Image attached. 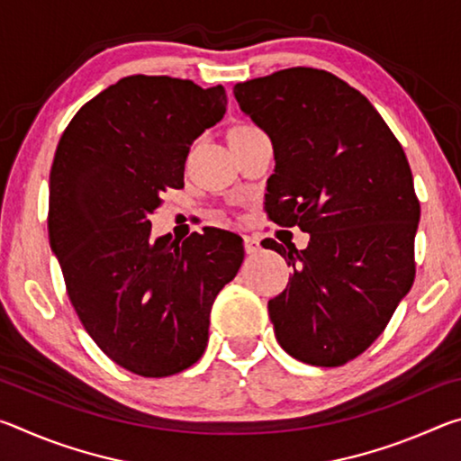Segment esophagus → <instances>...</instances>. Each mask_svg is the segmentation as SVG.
Returning <instances> with one entry per match:
<instances>
[{"mask_svg":"<svg viewBox=\"0 0 461 461\" xmlns=\"http://www.w3.org/2000/svg\"><path fill=\"white\" fill-rule=\"evenodd\" d=\"M244 249H246V254H258L262 249L260 240L254 236H244Z\"/></svg>","mask_w":461,"mask_h":461,"instance_id":"34e87169","label":"esophagus"}]
</instances>
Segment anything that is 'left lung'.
I'll list each match as a JSON object with an SVG mask.
<instances>
[{
    "instance_id": "left-lung-1",
    "label": "left lung",
    "mask_w": 461,
    "mask_h": 461,
    "mask_svg": "<svg viewBox=\"0 0 461 461\" xmlns=\"http://www.w3.org/2000/svg\"><path fill=\"white\" fill-rule=\"evenodd\" d=\"M275 146L267 212L309 246H267L293 267L268 301L276 339L296 360L333 368L368 349L415 280L419 199L402 146L360 91L294 67L233 87Z\"/></svg>"
}]
</instances>
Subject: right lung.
<instances>
[{"instance_id":"add662e5","label":"right lung","mask_w":461,"mask_h":461,"mask_svg":"<svg viewBox=\"0 0 461 461\" xmlns=\"http://www.w3.org/2000/svg\"><path fill=\"white\" fill-rule=\"evenodd\" d=\"M221 85L123 77L62 131L50 168L49 240L93 341L138 376L162 378L205 352L217 293L238 275L236 233L152 240L160 193L181 189L193 140L223 118Z\"/></svg>"}]
</instances>
